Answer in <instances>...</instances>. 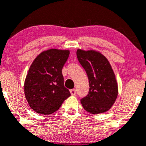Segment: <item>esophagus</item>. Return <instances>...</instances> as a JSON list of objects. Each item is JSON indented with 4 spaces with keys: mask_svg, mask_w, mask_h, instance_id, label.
I'll return each mask as SVG.
<instances>
[{
    "mask_svg": "<svg viewBox=\"0 0 146 146\" xmlns=\"http://www.w3.org/2000/svg\"><path fill=\"white\" fill-rule=\"evenodd\" d=\"M70 94L72 95V96H75L76 93V89H71V90H70Z\"/></svg>",
    "mask_w": 146,
    "mask_h": 146,
    "instance_id": "34e87169",
    "label": "esophagus"
}]
</instances>
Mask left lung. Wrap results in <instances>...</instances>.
Wrapping results in <instances>:
<instances>
[{"mask_svg": "<svg viewBox=\"0 0 146 146\" xmlns=\"http://www.w3.org/2000/svg\"><path fill=\"white\" fill-rule=\"evenodd\" d=\"M78 60L86 70L89 93L80 100L83 108L92 114L107 112L112 108L118 93V83L107 58L96 50L78 49Z\"/></svg>", "mask_w": 146, "mask_h": 146, "instance_id": "obj_1", "label": "left lung"}]
</instances>
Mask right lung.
Returning <instances> with one entry per match:
<instances>
[{
	"label": "right lung",
	"mask_w": 146,
	"mask_h": 146,
	"mask_svg": "<svg viewBox=\"0 0 146 146\" xmlns=\"http://www.w3.org/2000/svg\"><path fill=\"white\" fill-rule=\"evenodd\" d=\"M69 54V50L50 48L42 51L31 63L24 82V93L35 113H53L70 97L62 74Z\"/></svg>",
	"instance_id": "add662e5"
}]
</instances>
